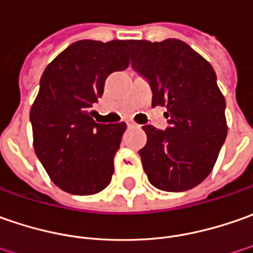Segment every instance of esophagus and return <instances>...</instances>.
Masks as SVG:
<instances>
[{
  "mask_svg": "<svg viewBox=\"0 0 253 253\" xmlns=\"http://www.w3.org/2000/svg\"><path fill=\"white\" fill-rule=\"evenodd\" d=\"M126 125L128 127H137V123H135L134 120H131V119H127Z\"/></svg>",
  "mask_w": 253,
  "mask_h": 253,
  "instance_id": "esophagus-1",
  "label": "esophagus"
}]
</instances>
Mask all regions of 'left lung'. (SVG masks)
<instances>
[{"label": "left lung", "mask_w": 253, "mask_h": 253, "mask_svg": "<svg viewBox=\"0 0 253 253\" xmlns=\"http://www.w3.org/2000/svg\"><path fill=\"white\" fill-rule=\"evenodd\" d=\"M135 73L153 91V106H167V130L143 127L147 144L138 154L150 183L183 192L213 169L227 137L225 99L213 67L185 42L130 40Z\"/></svg>", "instance_id": "1"}]
</instances>
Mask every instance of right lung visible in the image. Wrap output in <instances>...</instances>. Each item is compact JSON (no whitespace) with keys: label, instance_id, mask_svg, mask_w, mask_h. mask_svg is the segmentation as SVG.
<instances>
[{"label":"right lung","instance_id":"1","mask_svg":"<svg viewBox=\"0 0 253 253\" xmlns=\"http://www.w3.org/2000/svg\"><path fill=\"white\" fill-rule=\"evenodd\" d=\"M130 40H80L46 67L31 109L33 147L51 180L71 195H95L110 183L126 123L99 125L89 109L105 80L128 67Z\"/></svg>","mask_w":253,"mask_h":253}]
</instances>
